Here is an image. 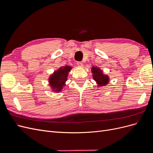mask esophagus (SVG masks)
Returning a JSON list of instances; mask_svg holds the SVG:
<instances>
[{
	"label": "esophagus",
	"instance_id": "obj_1",
	"mask_svg": "<svg viewBox=\"0 0 153 153\" xmlns=\"http://www.w3.org/2000/svg\"><path fill=\"white\" fill-rule=\"evenodd\" d=\"M76 64H77V65H78V66H79V67H82V66H83V63H82V62H80V61H78V62H76Z\"/></svg>",
	"mask_w": 153,
	"mask_h": 153
}]
</instances>
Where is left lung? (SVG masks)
Segmentation results:
<instances>
[{"mask_svg": "<svg viewBox=\"0 0 153 153\" xmlns=\"http://www.w3.org/2000/svg\"><path fill=\"white\" fill-rule=\"evenodd\" d=\"M92 72L93 73L94 80L98 83L100 86L106 85L108 83V77L104 75L98 68L92 67Z\"/></svg>", "mask_w": 153, "mask_h": 153, "instance_id": "8db88e82", "label": "left lung"}]
</instances>
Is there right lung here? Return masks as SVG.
Returning <instances> with one entry per match:
<instances>
[{
	"label": "right lung",
	"mask_w": 153,
	"mask_h": 153,
	"mask_svg": "<svg viewBox=\"0 0 153 153\" xmlns=\"http://www.w3.org/2000/svg\"><path fill=\"white\" fill-rule=\"evenodd\" d=\"M71 68L69 66H64L61 68L58 71H55L53 75L50 77L49 82L53 89H56V91H60L62 89L64 83L67 80L68 72L71 70Z\"/></svg>",
	"instance_id": "right-lung-1"
}]
</instances>
